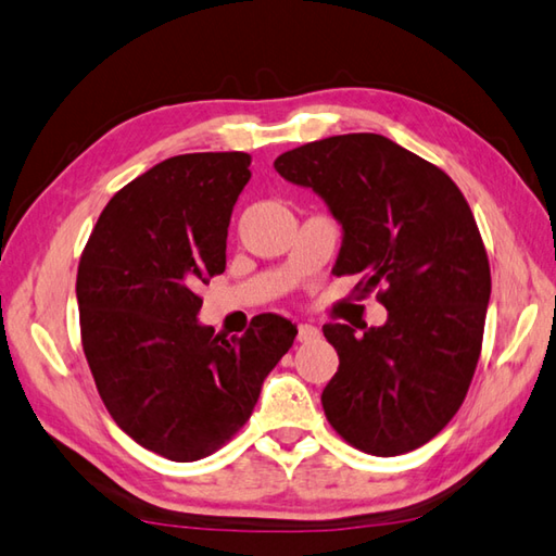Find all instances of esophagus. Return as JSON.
Segmentation results:
<instances>
[{"instance_id": "obj_1", "label": "esophagus", "mask_w": 556, "mask_h": 556, "mask_svg": "<svg viewBox=\"0 0 556 556\" xmlns=\"http://www.w3.org/2000/svg\"><path fill=\"white\" fill-rule=\"evenodd\" d=\"M318 328H313V325H299V342H313L318 340Z\"/></svg>"}]
</instances>
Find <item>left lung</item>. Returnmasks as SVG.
Wrapping results in <instances>:
<instances>
[{
    "label": "left lung",
    "instance_id": "8db88e82",
    "mask_svg": "<svg viewBox=\"0 0 556 556\" xmlns=\"http://www.w3.org/2000/svg\"><path fill=\"white\" fill-rule=\"evenodd\" d=\"M285 180L311 188L342 226L332 275L378 289L380 328L323 332L340 368L323 390L332 429L390 458L431 441L460 409L482 350L492 275L470 204L441 168L383 135L311 141L277 156Z\"/></svg>",
    "mask_w": 556,
    "mask_h": 556
}]
</instances>
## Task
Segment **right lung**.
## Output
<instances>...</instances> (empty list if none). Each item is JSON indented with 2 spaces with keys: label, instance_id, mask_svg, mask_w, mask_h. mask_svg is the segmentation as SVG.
Masks as SVG:
<instances>
[{
  "label": "right lung",
  "instance_id": "obj_1",
  "mask_svg": "<svg viewBox=\"0 0 556 556\" xmlns=\"http://www.w3.org/2000/svg\"><path fill=\"white\" fill-rule=\"evenodd\" d=\"M243 151L156 163L105 204L76 275L81 344L115 424L176 463L206 458L253 415L296 325L255 315L214 334L200 285L226 269L231 212L250 180Z\"/></svg>",
  "mask_w": 556,
  "mask_h": 556
}]
</instances>
